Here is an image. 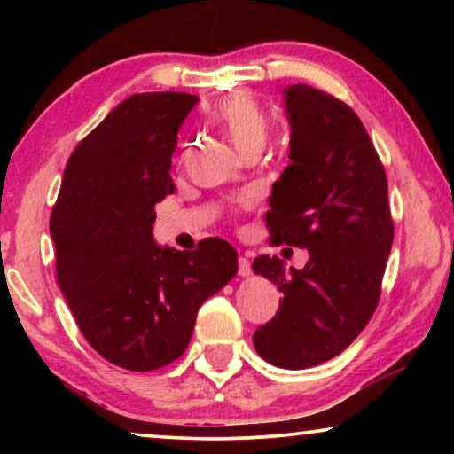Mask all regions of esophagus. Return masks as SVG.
I'll return each instance as SVG.
<instances>
[{"label":"esophagus","mask_w":454,"mask_h":454,"mask_svg":"<svg viewBox=\"0 0 454 454\" xmlns=\"http://www.w3.org/2000/svg\"><path fill=\"white\" fill-rule=\"evenodd\" d=\"M238 275L239 277H250L252 275V262L246 256H239V260H238Z\"/></svg>","instance_id":"esophagus-1"}]
</instances>
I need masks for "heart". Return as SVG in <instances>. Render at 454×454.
I'll return each mask as SVG.
<instances>
[{"instance_id": "obj_1", "label": "heart", "mask_w": 454, "mask_h": 454, "mask_svg": "<svg viewBox=\"0 0 454 454\" xmlns=\"http://www.w3.org/2000/svg\"><path fill=\"white\" fill-rule=\"evenodd\" d=\"M213 121L244 157H258L264 151L270 134V120L254 97L246 92L227 97L215 109Z\"/></svg>"}]
</instances>
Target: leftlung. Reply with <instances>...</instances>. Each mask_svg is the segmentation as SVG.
I'll list each match as a JSON object with an SVG mask.
<instances>
[{
    "label": "left lung",
    "instance_id": "left-lung-1",
    "mask_svg": "<svg viewBox=\"0 0 454 454\" xmlns=\"http://www.w3.org/2000/svg\"><path fill=\"white\" fill-rule=\"evenodd\" d=\"M289 160L264 221L275 244L308 247L301 270L277 256L252 269L283 291L275 318L254 333L266 362L303 370L337 357L368 325L393 246L388 182L349 105L308 84L287 86Z\"/></svg>",
    "mask_w": 454,
    "mask_h": 454
}]
</instances>
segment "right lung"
Returning a JSON list of instances; mask_svg holds the SVG:
<instances>
[{
    "instance_id": "add662e5",
    "label": "right lung",
    "mask_w": 454,
    "mask_h": 454,
    "mask_svg": "<svg viewBox=\"0 0 454 454\" xmlns=\"http://www.w3.org/2000/svg\"><path fill=\"white\" fill-rule=\"evenodd\" d=\"M198 97L140 92L121 101L67 159L49 231L58 283L80 333L107 362L151 372L188 347L204 301L238 272L225 239L194 252L154 244V204L176 192L177 129Z\"/></svg>"
}]
</instances>
